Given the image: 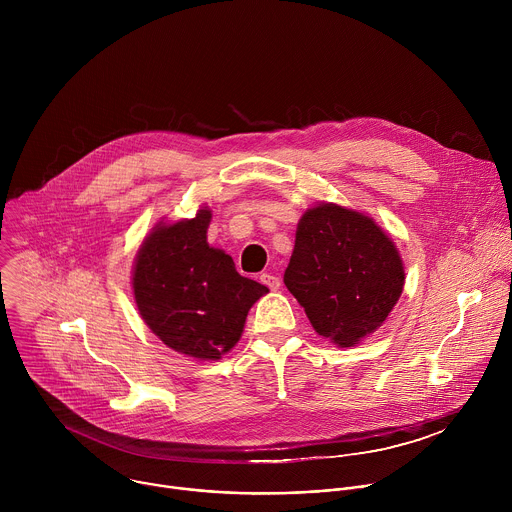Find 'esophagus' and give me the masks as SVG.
Here are the masks:
<instances>
[{
  "instance_id": "esophagus-1",
  "label": "esophagus",
  "mask_w": 512,
  "mask_h": 512,
  "mask_svg": "<svg viewBox=\"0 0 512 512\" xmlns=\"http://www.w3.org/2000/svg\"><path fill=\"white\" fill-rule=\"evenodd\" d=\"M259 279H261V283H265L271 291H277V289H279V285H281L279 277H277V275H271V273H263Z\"/></svg>"
}]
</instances>
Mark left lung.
<instances>
[{
    "mask_svg": "<svg viewBox=\"0 0 512 512\" xmlns=\"http://www.w3.org/2000/svg\"><path fill=\"white\" fill-rule=\"evenodd\" d=\"M283 281L314 330L348 348L385 324L401 298L405 267L375 218L318 202L300 218Z\"/></svg>",
    "mask_w": 512,
    "mask_h": 512,
    "instance_id": "obj_1",
    "label": "left lung"
}]
</instances>
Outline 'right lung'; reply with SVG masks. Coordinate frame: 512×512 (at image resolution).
I'll use <instances>...</instances> for the list:
<instances>
[{"label": "right lung", "instance_id": "1", "mask_svg": "<svg viewBox=\"0 0 512 512\" xmlns=\"http://www.w3.org/2000/svg\"><path fill=\"white\" fill-rule=\"evenodd\" d=\"M212 212L160 221L143 239L133 261V298L148 328L172 350L218 360L239 340L251 306L267 287L237 273L233 257L210 247Z\"/></svg>", "mask_w": 512, "mask_h": 512}]
</instances>
